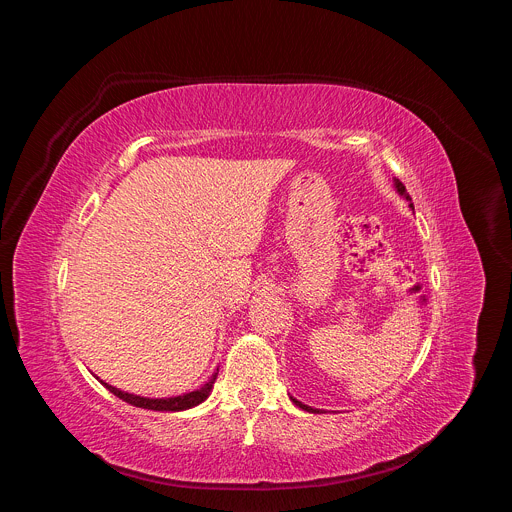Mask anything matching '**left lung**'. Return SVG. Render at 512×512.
Wrapping results in <instances>:
<instances>
[{"label":"left lung","mask_w":512,"mask_h":512,"mask_svg":"<svg viewBox=\"0 0 512 512\" xmlns=\"http://www.w3.org/2000/svg\"><path fill=\"white\" fill-rule=\"evenodd\" d=\"M393 182H395V190H397V192H399V194H401V196H403V198H405V200H407V202H409V208H413V202H411V196H409V194H407V190H405V186H403V184H401V182H399V180H397V178H395V180H393ZM291 401H294V403H296V405H298V407H300V409H304V411H310V413H320V411H318V409H314V407H308V405H304V403H302V401H298V399H294V397H291Z\"/></svg>","instance_id":"obj_1"}]
</instances>
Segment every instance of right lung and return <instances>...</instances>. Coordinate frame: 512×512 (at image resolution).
<instances>
[{
    "mask_svg": "<svg viewBox=\"0 0 512 512\" xmlns=\"http://www.w3.org/2000/svg\"><path fill=\"white\" fill-rule=\"evenodd\" d=\"M216 375H218V369L216 373L196 391H190V393H184V395H178V397H164V399H150V397H139V395H131V393H125L117 387H111L109 383L101 381L103 387H107L115 397H119L121 401L133 405V407H141V409H152V411H184V409H190V407H196L200 405L212 391L214 387V381H216Z\"/></svg>",
    "mask_w": 512,
    "mask_h": 512,
    "instance_id": "1",
    "label": "right lung"
}]
</instances>
